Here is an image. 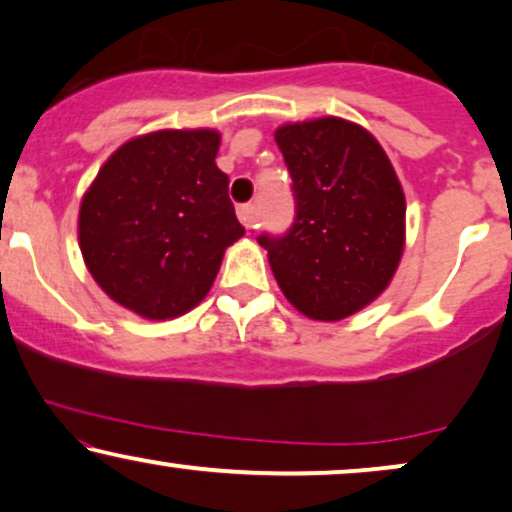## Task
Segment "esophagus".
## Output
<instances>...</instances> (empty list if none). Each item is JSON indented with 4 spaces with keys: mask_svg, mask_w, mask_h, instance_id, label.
<instances>
[{
    "mask_svg": "<svg viewBox=\"0 0 512 512\" xmlns=\"http://www.w3.org/2000/svg\"><path fill=\"white\" fill-rule=\"evenodd\" d=\"M238 220L243 222L245 229L255 227V222H257L255 206H252V203H245V206H238Z\"/></svg>",
    "mask_w": 512,
    "mask_h": 512,
    "instance_id": "1",
    "label": "esophagus"
}]
</instances>
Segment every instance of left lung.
Returning a JSON list of instances; mask_svg holds the SVG:
<instances>
[{
  "label": "left lung",
  "instance_id": "left-lung-1",
  "mask_svg": "<svg viewBox=\"0 0 512 512\" xmlns=\"http://www.w3.org/2000/svg\"><path fill=\"white\" fill-rule=\"evenodd\" d=\"M292 175L297 217L283 238L260 236L278 288L299 313L335 323L372 304L405 250V194L384 147L339 117L274 133Z\"/></svg>",
  "mask_w": 512,
  "mask_h": 512
}]
</instances>
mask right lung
Segmentation results:
<instances>
[{
  "instance_id": "obj_1",
  "label": "right lung",
  "mask_w": 512,
  "mask_h": 512,
  "mask_svg": "<svg viewBox=\"0 0 512 512\" xmlns=\"http://www.w3.org/2000/svg\"><path fill=\"white\" fill-rule=\"evenodd\" d=\"M215 128H163L102 163L79 206V248L109 299L147 320L192 311L245 234L217 168Z\"/></svg>"
}]
</instances>
